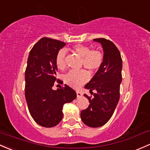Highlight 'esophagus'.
I'll return each instance as SVG.
<instances>
[{
    "label": "esophagus",
    "mask_w": 150,
    "mask_h": 150,
    "mask_svg": "<svg viewBox=\"0 0 150 150\" xmlns=\"http://www.w3.org/2000/svg\"><path fill=\"white\" fill-rule=\"evenodd\" d=\"M76 93H77V97H78V98H80V97H81L82 95H83V93L80 91H76Z\"/></svg>",
    "instance_id": "obj_1"
}]
</instances>
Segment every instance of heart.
<instances>
[{
	"label": "heart",
	"mask_w": 150,
	"mask_h": 150,
	"mask_svg": "<svg viewBox=\"0 0 150 150\" xmlns=\"http://www.w3.org/2000/svg\"><path fill=\"white\" fill-rule=\"evenodd\" d=\"M74 52L78 55L82 59V66L85 67L90 72H95L100 68L103 62V55L98 50H90L87 45L78 44L72 47ZM66 51L61 49L57 52L55 57V64L57 68L64 70L66 66L65 63ZM89 79L88 72L85 70L75 71L71 70L64 77L65 82L72 88H78Z\"/></svg>",
	"instance_id": "obj_1"
}]
</instances>
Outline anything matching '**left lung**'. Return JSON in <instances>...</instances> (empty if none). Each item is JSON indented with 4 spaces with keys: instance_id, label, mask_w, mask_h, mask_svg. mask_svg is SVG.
<instances>
[{
    "instance_id": "1",
    "label": "left lung",
    "mask_w": 150,
    "mask_h": 150,
    "mask_svg": "<svg viewBox=\"0 0 150 150\" xmlns=\"http://www.w3.org/2000/svg\"><path fill=\"white\" fill-rule=\"evenodd\" d=\"M103 47V62L99 70L85 88L93 95L91 98L84 95L89 100L88 108L82 110L80 117L86 125L99 127L106 124L114 113L120 100V86L122 82V60L120 52L112 41L105 38L94 39Z\"/></svg>"
}]
</instances>
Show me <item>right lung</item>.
Returning a JSON list of instances; mask_svg holds the SVG:
<instances>
[{
	"label": "right lung",
	"mask_w": 150,
	"mask_h": 150,
	"mask_svg": "<svg viewBox=\"0 0 150 150\" xmlns=\"http://www.w3.org/2000/svg\"><path fill=\"white\" fill-rule=\"evenodd\" d=\"M65 45L62 41L42 38L34 45L28 58L25 100L33 119L45 127L58 125L63 117L64 104L71 103L77 97L75 90L67 85L57 90L52 89L57 80L55 57Z\"/></svg>",
	"instance_id": "obj_1"
}]
</instances>
